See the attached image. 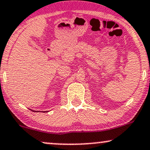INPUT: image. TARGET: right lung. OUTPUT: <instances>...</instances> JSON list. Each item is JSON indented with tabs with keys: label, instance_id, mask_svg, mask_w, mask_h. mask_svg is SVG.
<instances>
[{
	"label": "right lung",
	"instance_id": "right-lung-1",
	"mask_svg": "<svg viewBox=\"0 0 150 150\" xmlns=\"http://www.w3.org/2000/svg\"><path fill=\"white\" fill-rule=\"evenodd\" d=\"M30 110H31V109H30ZM32 110V111H33V112H40V111H36V110ZM43 112H47V111H43Z\"/></svg>",
	"mask_w": 150,
	"mask_h": 150
}]
</instances>
